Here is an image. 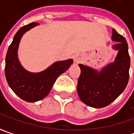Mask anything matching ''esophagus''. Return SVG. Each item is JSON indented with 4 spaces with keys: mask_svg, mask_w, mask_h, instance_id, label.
Segmentation results:
<instances>
[{
    "mask_svg": "<svg viewBox=\"0 0 134 134\" xmlns=\"http://www.w3.org/2000/svg\"><path fill=\"white\" fill-rule=\"evenodd\" d=\"M74 60H75V63L76 64H78V63H82V61L83 60V57L82 55L77 54V55H75V57H74Z\"/></svg>",
    "mask_w": 134,
    "mask_h": 134,
    "instance_id": "1",
    "label": "esophagus"
}]
</instances>
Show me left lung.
<instances>
[{
	"label": "left lung",
	"instance_id": "left-lung-1",
	"mask_svg": "<svg viewBox=\"0 0 134 134\" xmlns=\"http://www.w3.org/2000/svg\"><path fill=\"white\" fill-rule=\"evenodd\" d=\"M112 40L117 42L113 48L118 51L113 63L100 71L79 64L77 93L80 100L92 107L102 108L109 105L123 92L128 83L131 59L126 39L113 29Z\"/></svg>",
	"mask_w": 134,
	"mask_h": 134
}]
</instances>
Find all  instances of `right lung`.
<instances>
[{"instance_id":"1","label":"right lung","mask_w":134,"mask_h":134,"mask_svg":"<svg viewBox=\"0 0 134 134\" xmlns=\"http://www.w3.org/2000/svg\"><path fill=\"white\" fill-rule=\"evenodd\" d=\"M39 24L33 22L18 30L8 48L6 56L5 75L9 87L24 100L36 102L48 95L57 78L73 63V59L56 62L47 69L31 73L24 69L18 58L19 42L24 34Z\"/></svg>"}]
</instances>
